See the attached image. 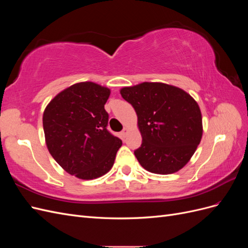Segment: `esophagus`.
Listing matches in <instances>:
<instances>
[{"mask_svg": "<svg viewBox=\"0 0 248 248\" xmlns=\"http://www.w3.org/2000/svg\"><path fill=\"white\" fill-rule=\"evenodd\" d=\"M127 132H128V129H127V128H124V129L122 130V136H123V138H125V137L127 136Z\"/></svg>", "mask_w": 248, "mask_h": 248, "instance_id": "34e87169", "label": "esophagus"}]
</instances>
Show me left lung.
Masks as SVG:
<instances>
[{"label": "left lung", "mask_w": 248, "mask_h": 248, "mask_svg": "<svg viewBox=\"0 0 248 248\" xmlns=\"http://www.w3.org/2000/svg\"><path fill=\"white\" fill-rule=\"evenodd\" d=\"M120 93L138 115L142 141L134 155L140 166L160 175L181 170L202 136L197 101L184 90L163 82H141Z\"/></svg>", "instance_id": "1"}]
</instances>
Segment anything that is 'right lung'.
I'll list each match as a JSON object with an SVG mask.
<instances>
[{
	"mask_svg": "<svg viewBox=\"0 0 248 248\" xmlns=\"http://www.w3.org/2000/svg\"><path fill=\"white\" fill-rule=\"evenodd\" d=\"M110 90L92 81L60 92L43 112V130L50 155L68 174L99 178L114 166L122 140L107 129L104 109Z\"/></svg>",
	"mask_w": 248,
	"mask_h": 248,
	"instance_id": "obj_1",
	"label": "right lung"
}]
</instances>
